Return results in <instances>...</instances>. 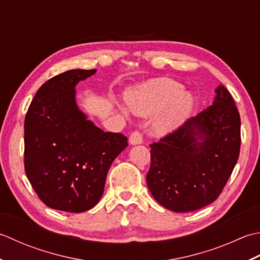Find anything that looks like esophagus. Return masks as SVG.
Listing matches in <instances>:
<instances>
[{"instance_id": "34e87169", "label": "esophagus", "mask_w": 260, "mask_h": 260, "mask_svg": "<svg viewBox=\"0 0 260 260\" xmlns=\"http://www.w3.org/2000/svg\"><path fill=\"white\" fill-rule=\"evenodd\" d=\"M142 136L139 131H134L132 134L130 135V138H129V142L130 145H140L142 144Z\"/></svg>"}]
</instances>
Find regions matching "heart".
I'll return each mask as SVG.
<instances>
[{"instance_id": "b5f03b06", "label": "heart", "mask_w": 260, "mask_h": 260, "mask_svg": "<svg viewBox=\"0 0 260 260\" xmlns=\"http://www.w3.org/2000/svg\"><path fill=\"white\" fill-rule=\"evenodd\" d=\"M125 102L138 115L155 114L152 129L159 135L177 129L188 118L194 107L192 95L183 91L181 84L171 78H157L130 89L125 93ZM120 109L123 113H128L126 108Z\"/></svg>"}]
</instances>
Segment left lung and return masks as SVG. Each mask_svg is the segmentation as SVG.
<instances>
[{"instance_id":"left-lung-1","label":"left lung","mask_w":260,"mask_h":260,"mask_svg":"<svg viewBox=\"0 0 260 260\" xmlns=\"http://www.w3.org/2000/svg\"><path fill=\"white\" fill-rule=\"evenodd\" d=\"M240 115L220 84L209 108L150 145L147 185L158 203L190 212L218 199L240 151Z\"/></svg>"}]
</instances>
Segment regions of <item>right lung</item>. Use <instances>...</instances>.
<instances>
[{"instance_id": "add662e5", "label": "right lung", "mask_w": 260, "mask_h": 260, "mask_svg": "<svg viewBox=\"0 0 260 260\" xmlns=\"http://www.w3.org/2000/svg\"><path fill=\"white\" fill-rule=\"evenodd\" d=\"M95 73L72 70L50 78L25 115V174L51 209L81 213L96 205L110 166L128 146V138L104 132L78 108L75 87Z\"/></svg>"}]
</instances>
